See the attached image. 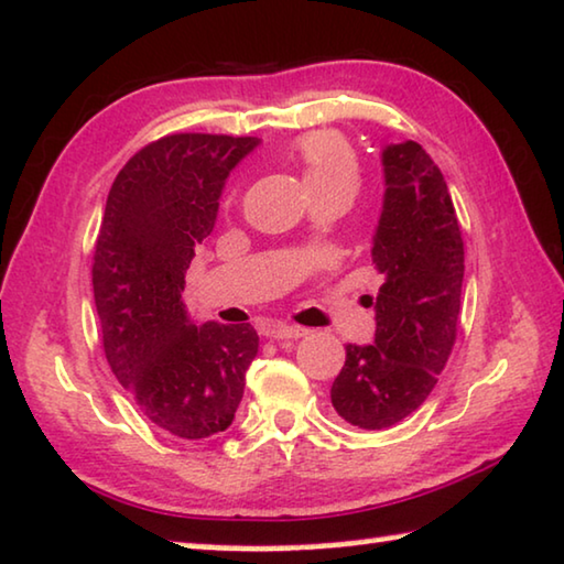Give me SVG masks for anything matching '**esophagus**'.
<instances>
[{"label":"esophagus","instance_id":"esophagus-1","mask_svg":"<svg viewBox=\"0 0 564 564\" xmlns=\"http://www.w3.org/2000/svg\"><path fill=\"white\" fill-rule=\"evenodd\" d=\"M268 336H273V339H301V336H306L308 329L304 326H293V324H271L265 329Z\"/></svg>","mask_w":564,"mask_h":564}]
</instances>
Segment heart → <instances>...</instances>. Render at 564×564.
Segmentation results:
<instances>
[{
  "label": "heart",
  "instance_id": "obj_1",
  "mask_svg": "<svg viewBox=\"0 0 564 564\" xmlns=\"http://www.w3.org/2000/svg\"><path fill=\"white\" fill-rule=\"evenodd\" d=\"M301 176L311 195L334 187H357L359 164L351 147L334 131H314L296 141Z\"/></svg>",
  "mask_w": 564,
  "mask_h": 564
}]
</instances>
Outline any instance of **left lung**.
Instances as JSON below:
<instances>
[{
  "label": "left lung",
  "mask_w": 564,
  "mask_h": 564,
  "mask_svg": "<svg viewBox=\"0 0 564 564\" xmlns=\"http://www.w3.org/2000/svg\"><path fill=\"white\" fill-rule=\"evenodd\" d=\"M382 170L375 341L347 344L332 384L336 413L365 431L398 425L433 392L456 344L464 285V238L438 166L417 141H402L382 149Z\"/></svg>",
  "instance_id": "8db88e82"
}]
</instances>
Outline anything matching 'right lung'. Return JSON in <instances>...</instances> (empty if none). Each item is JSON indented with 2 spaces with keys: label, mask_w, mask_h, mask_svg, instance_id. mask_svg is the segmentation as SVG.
I'll list each match as a JSON object with an SVG mask.
<instances>
[{
  "label": "right lung",
  "mask_w": 564,
  "mask_h": 564,
  "mask_svg": "<svg viewBox=\"0 0 564 564\" xmlns=\"http://www.w3.org/2000/svg\"><path fill=\"white\" fill-rule=\"evenodd\" d=\"M256 147V137L172 133L137 151L106 199L94 253L106 359L149 423L184 441L232 423L258 355L253 326H197L182 301L225 180Z\"/></svg>",
  "instance_id": "obj_1"
}]
</instances>
